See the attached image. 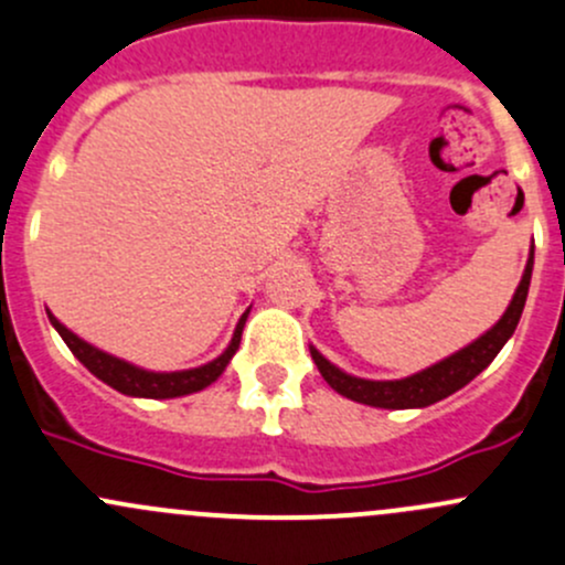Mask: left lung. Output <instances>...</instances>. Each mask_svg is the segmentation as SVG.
<instances>
[{
  "instance_id": "left-lung-1",
  "label": "left lung",
  "mask_w": 565,
  "mask_h": 565,
  "mask_svg": "<svg viewBox=\"0 0 565 565\" xmlns=\"http://www.w3.org/2000/svg\"><path fill=\"white\" fill-rule=\"evenodd\" d=\"M531 273L533 252L531 257H527L518 292H514V298L509 302L507 311H503V317L498 319L484 335H479L477 341L468 343L466 349L455 352L452 358L436 362V365L425 367V371L414 373V376L395 379V382H371V379H358L343 373L341 367L332 365V362L328 358H322L313 347L311 358L317 362L324 382H328L338 395L349 397V401H358L376 408H425L430 406V403L444 401V397H449L460 387H466L471 379H477L479 373L495 360V354L501 352L503 343H507L509 338L514 335V330H518L522 308H525L527 287H531Z\"/></svg>"
}]
</instances>
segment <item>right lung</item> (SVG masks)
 I'll use <instances>...</instances> for the list:
<instances>
[{
  "instance_id": "obj_1",
  "label": "right lung",
  "mask_w": 565,
  "mask_h": 565,
  "mask_svg": "<svg viewBox=\"0 0 565 565\" xmlns=\"http://www.w3.org/2000/svg\"><path fill=\"white\" fill-rule=\"evenodd\" d=\"M246 317H248V311L243 313L241 322H237L230 347L224 349L216 360L207 362V365L189 367V371L153 373V371H146V367L132 365V362H127V360L113 358V354L103 352V349L92 347V343H86L83 338L75 335L73 330L64 328V324L58 322L51 311H47V319H51V324L56 328L58 335L64 338V343L70 347V352H73L75 358H78L83 365L94 373V376L103 379L108 387L124 392V395H132V397H181V395H192V392L205 390L207 384L216 382V379L224 373V367H227V362L233 360L237 347H241V332H243V324H246Z\"/></svg>"
}]
</instances>
